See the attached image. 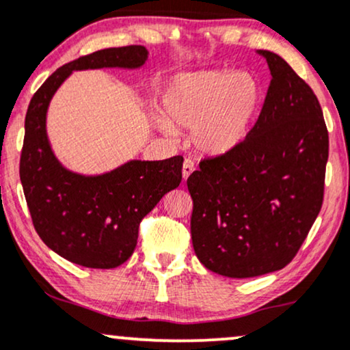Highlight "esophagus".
Wrapping results in <instances>:
<instances>
[{
    "mask_svg": "<svg viewBox=\"0 0 350 350\" xmlns=\"http://www.w3.org/2000/svg\"><path fill=\"white\" fill-rule=\"evenodd\" d=\"M193 171H196V163H193L191 158L184 159V164H183V178H184V180H186Z\"/></svg>",
    "mask_w": 350,
    "mask_h": 350,
    "instance_id": "1",
    "label": "esophagus"
}]
</instances>
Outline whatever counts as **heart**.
Returning a JSON list of instances; mask_svg holds the SVG:
<instances>
[{
  "label": "heart",
  "mask_w": 350,
  "mask_h": 350,
  "mask_svg": "<svg viewBox=\"0 0 350 350\" xmlns=\"http://www.w3.org/2000/svg\"><path fill=\"white\" fill-rule=\"evenodd\" d=\"M260 84L246 71H199L174 78L163 94L159 127L192 129V142L200 151L221 154L246 137L260 106Z\"/></svg>",
  "instance_id": "b5f03b06"
}]
</instances>
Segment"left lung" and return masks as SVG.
I'll list each match as a JSON object with an SVG mask.
<instances>
[{"mask_svg":"<svg viewBox=\"0 0 350 350\" xmlns=\"http://www.w3.org/2000/svg\"><path fill=\"white\" fill-rule=\"evenodd\" d=\"M254 127L187 178L193 251L212 272L258 277L292 262L324 197L329 137L319 100L277 53Z\"/></svg>","mask_w":350,"mask_h":350,"instance_id":"left-lung-1","label":"left lung"}]
</instances>
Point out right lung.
I'll use <instances>...</instances> for the list:
<instances>
[{"label": "right lung", "mask_w": 350, "mask_h": 350, "mask_svg": "<svg viewBox=\"0 0 350 350\" xmlns=\"http://www.w3.org/2000/svg\"><path fill=\"white\" fill-rule=\"evenodd\" d=\"M146 57L143 45L84 55L50 75L27 107L19 176L33 228L50 250L83 267L113 269L132 256L140 221L179 186L184 159L178 154L163 161H130L94 178L75 174L53 157L45 113L73 70L138 68Z\"/></svg>", "instance_id": "add662e5"}]
</instances>
